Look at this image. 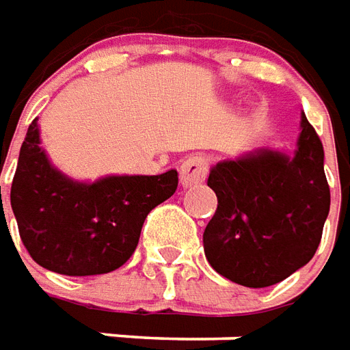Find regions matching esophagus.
Returning a JSON list of instances; mask_svg holds the SVG:
<instances>
[{
  "instance_id": "esophagus-1",
  "label": "esophagus",
  "mask_w": 350,
  "mask_h": 350,
  "mask_svg": "<svg viewBox=\"0 0 350 350\" xmlns=\"http://www.w3.org/2000/svg\"><path fill=\"white\" fill-rule=\"evenodd\" d=\"M208 174V159L200 153H195L187 157L180 165V182L183 187H191L197 183H202Z\"/></svg>"
}]
</instances>
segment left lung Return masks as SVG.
<instances>
[{
    "label": "left lung",
    "instance_id": "left-lung-1",
    "mask_svg": "<svg viewBox=\"0 0 350 350\" xmlns=\"http://www.w3.org/2000/svg\"><path fill=\"white\" fill-rule=\"evenodd\" d=\"M217 208L202 234L206 260L221 277L265 288L307 265L329 212L324 148L307 117L294 155L258 150L212 167Z\"/></svg>",
    "mask_w": 350,
    "mask_h": 350
}]
</instances>
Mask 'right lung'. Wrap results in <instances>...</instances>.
Masks as SVG:
<instances>
[{
  "instance_id": "1",
  "label": "right lung",
  "mask_w": 350,
  "mask_h": 350,
  "mask_svg": "<svg viewBox=\"0 0 350 350\" xmlns=\"http://www.w3.org/2000/svg\"><path fill=\"white\" fill-rule=\"evenodd\" d=\"M39 144L33 119L11 185V206L31 260L68 277L119 269L136 250L148 214L174 195L178 172L75 182L51 165Z\"/></svg>"
}]
</instances>
